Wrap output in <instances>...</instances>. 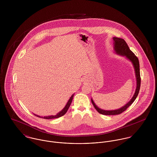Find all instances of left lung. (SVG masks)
<instances>
[{
  "mask_svg": "<svg viewBox=\"0 0 157 157\" xmlns=\"http://www.w3.org/2000/svg\"><path fill=\"white\" fill-rule=\"evenodd\" d=\"M113 48L115 51V52L117 54H119L122 56H125L128 59H129L132 63L133 64V66L134 67L136 79V88L135 90L134 95L131 98V100L124 106L122 108L116 109V110H112V111H106L103 110L98 107L96 106V105L94 103L92 99H91V101L92 105H94L95 109L98 111V113L103 114V115H118L127 109V108L131 106L132 103L136 99V97L138 96V94L139 93V90L140 88V85H141V78H140V64L139 61L136 56L132 52V51L129 49V46L125 40L123 39L118 38V37H113Z\"/></svg>",
  "mask_w": 157,
  "mask_h": 157,
  "instance_id": "1",
  "label": "left lung"
}]
</instances>
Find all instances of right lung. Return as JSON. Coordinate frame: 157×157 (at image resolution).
<instances>
[{"instance_id": "1", "label": "right lung", "mask_w": 157, "mask_h": 157, "mask_svg": "<svg viewBox=\"0 0 157 157\" xmlns=\"http://www.w3.org/2000/svg\"><path fill=\"white\" fill-rule=\"evenodd\" d=\"M73 97H74V94L72 95V96L70 97V98L69 99L68 101H67V104L66 105V106H65V108L62 109V111H61L60 112H59L57 115H51V116H46V117H40V116H39V115H37L36 114H34V115L38 117H40V118H45V119H52V118H59L63 115H64L67 112L71 104V102L72 101V99H73Z\"/></svg>"}]
</instances>
